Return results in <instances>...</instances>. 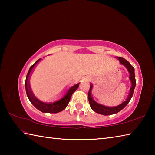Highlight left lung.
<instances>
[{"mask_svg":"<svg viewBox=\"0 0 155 155\" xmlns=\"http://www.w3.org/2000/svg\"><path fill=\"white\" fill-rule=\"evenodd\" d=\"M118 59L119 60L120 62L122 64L124 65L128 69V72H130V79L131 81V83H132V87H131V88L130 90V94L128 95V97L127 99L125 101L124 103H122L121 104L118 105L117 107H105L103 106V105H101L100 104H98L96 103L91 97V89L93 86L91 84V87L89 91H88V101H89V104L91 108L93 109L94 112H96L97 113L101 114L103 115H110V114H113L115 113H117L118 112L120 111L122 109L127 106V104L129 103V101H130L131 98H132L133 95V92L134 90V88H135L136 86V80H135V74H134V68L133 67L131 66V64L128 62V61H127L126 59H124L123 57H118Z\"/></svg>","mask_w":155,"mask_h":155,"instance_id":"left-lung-1","label":"left lung"}]
</instances>
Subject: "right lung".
Returning <instances> with one entry per match:
<instances>
[{"label":"right lung","mask_w":155,"mask_h":155,"mask_svg":"<svg viewBox=\"0 0 155 155\" xmlns=\"http://www.w3.org/2000/svg\"><path fill=\"white\" fill-rule=\"evenodd\" d=\"M41 58H39L38 60L35 62L34 64H32L31 67L29 68V71L27 73V77H26L25 81V88H26V93H27V95L29 101H31V103L34 105V106L37 108L38 110L42 112V113H57L65 109V108L67 107V105L70 101V99L71 98V96L72 93L77 89L78 86H79V83L77 84L74 86L72 87L68 91L67 94H65V96L62 98V99L59 100L55 103H45L42 102L38 101L37 98H36L34 94H32V91L31 90L30 86H29V81L28 80L29 74H30L31 72L32 71V68H33L36 64L41 60Z\"/></svg>","instance_id":"right-lung-1"}]
</instances>
